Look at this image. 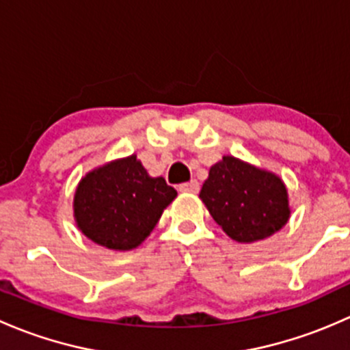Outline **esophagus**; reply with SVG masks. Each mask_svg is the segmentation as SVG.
Wrapping results in <instances>:
<instances>
[{
	"label": "esophagus",
	"mask_w": 350,
	"mask_h": 350,
	"mask_svg": "<svg viewBox=\"0 0 350 350\" xmlns=\"http://www.w3.org/2000/svg\"><path fill=\"white\" fill-rule=\"evenodd\" d=\"M179 191L181 193H191V195H196L200 191V183L196 179H191L189 183H185V185L179 186Z\"/></svg>",
	"instance_id": "obj_1"
}]
</instances>
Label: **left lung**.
Returning <instances> with one entry per match:
<instances>
[{
  "instance_id": "1",
  "label": "left lung",
  "mask_w": 350,
  "mask_h": 350,
  "mask_svg": "<svg viewBox=\"0 0 350 350\" xmlns=\"http://www.w3.org/2000/svg\"><path fill=\"white\" fill-rule=\"evenodd\" d=\"M200 200L221 230L241 243L271 237L291 217L283 179L234 155H224L211 165Z\"/></svg>"
}]
</instances>
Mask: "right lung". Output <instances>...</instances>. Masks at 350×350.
<instances>
[{
    "instance_id": "obj_1",
    "label": "right lung",
    "mask_w": 350,
    "mask_h": 350,
    "mask_svg": "<svg viewBox=\"0 0 350 350\" xmlns=\"http://www.w3.org/2000/svg\"><path fill=\"white\" fill-rule=\"evenodd\" d=\"M176 196L162 176L152 178L132 154L81 178L72 200L74 221L91 242L126 252L149 237Z\"/></svg>"
}]
</instances>
